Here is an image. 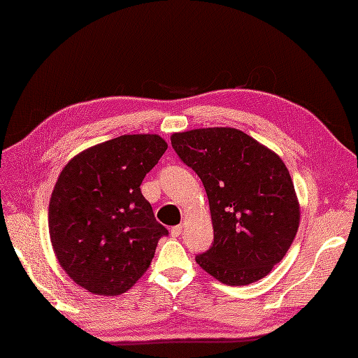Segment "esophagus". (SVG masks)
<instances>
[{
    "instance_id": "obj_1",
    "label": "esophagus",
    "mask_w": 358,
    "mask_h": 358,
    "mask_svg": "<svg viewBox=\"0 0 358 358\" xmlns=\"http://www.w3.org/2000/svg\"><path fill=\"white\" fill-rule=\"evenodd\" d=\"M181 232H183V226H173V227H171V235L173 238H177V237H180L181 235Z\"/></svg>"
}]
</instances>
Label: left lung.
Segmentation results:
<instances>
[{
  "label": "left lung",
  "instance_id": "8db88e82",
  "mask_svg": "<svg viewBox=\"0 0 358 358\" xmlns=\"http://www.w3.org/2000/svg\"><path fill=\"white\" fill-rule=\"evenodd\" d=\"M173 150L206 189L214 243L195 257L229 286L268 275L295 238L300 208L278 155L232 127L194 129L171 136Z\"/></svg>",
  "mask_w": 358,
  "mask_h": 358
}]
</instances>
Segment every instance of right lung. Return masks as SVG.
<instances>
[{"label": "right lung", "mask_w": 358, "mask_h": 358, "mask_svg": "<svg viewBox=\"0 0 358 358\" xmlns=\"http://www.w3.org/2000/svg\"><path fill=\"white\" fill-rule=\"evenodd\" d=\"M166 149L158 135H121L81 152L59 173L50 241L67 275L89 292L129 291L169 234L140 189Z\"/></svg>", "instance_id": "add662e5"}]
</instances>
